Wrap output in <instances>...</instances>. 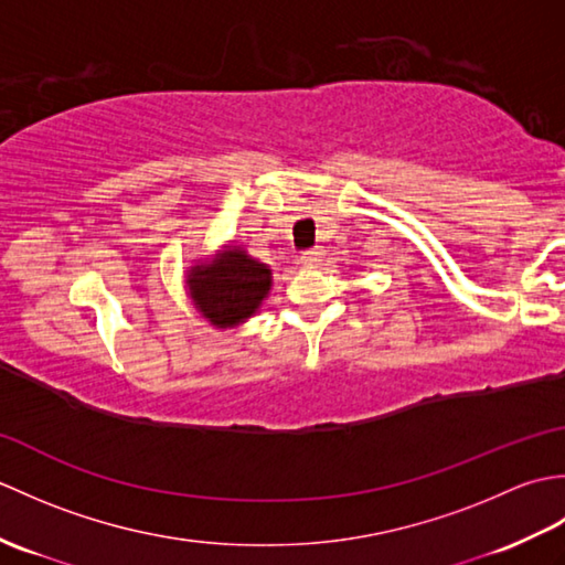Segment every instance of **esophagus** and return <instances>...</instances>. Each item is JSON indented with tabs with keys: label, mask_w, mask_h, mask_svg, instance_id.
<instances>
[{
	"label": "esophagus",
	"mask_w": 565,
	"mask_h": 565,
	"mask_svg": "<svg viewBox=\"0 0 565 565\" xmlns=\"http://www.w3.org/2000/svg\"><path fill=\"white\" fill-rule=\"evenodd\" d=\"M322 257H326V252H322L320 247H316V249H306L303 255H301V264H303V267H316V264H320V262H322Z\"/></svg>",
	"instance_id": "34e87169"
}]
</instances>
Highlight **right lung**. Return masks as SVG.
Returning a JSON list of instances; mask_svg holds the SVG:
<instances>
[{"label": "right lung", "instance_id": "obj_1", "mask_svg": "<svg viewBox=\"0 0 565 565\" xmlns=\"http://www.w3.org/2000/svg\"><path fill=\"white\" fill-rule=\"evenodd\" d=\"M186 289L199 313L215 328H235L259 310L271 289V269L243 247H225L189 267Z\"/></svg>", "mask_w": 565, "mask_h": 565}]
</instances>
